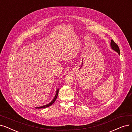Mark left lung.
Returning <instances> with one entry per match:
<instances>
[{
    "label": "left lung",
    "mask_w": 132,
    "mask_h": 132,
    "mask_svg": "<svg viewBox=\"0 0 132 132\" xmlns=\"http://www.w3.org/2000/svg\"><path fill=\"white\" fill-rule=\"evenodd\" d=\"M110 45H111V48L115 50V51H117L119 54H120V49L119 48L118 45L117 44L115 43V42L112 39L111 40V43H110Z\"/></svg>",
    "instance_id": "left-lung-1"
}]
</instances>
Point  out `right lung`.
Instances as JSON below:
<instances>
[{
	"label": "right lung",
	"mask_w": 132,
	"mask_h": 132,
	"mask_svg": "<svg viewBox=\"0 0 132 132\" xmlns=\"http://www.w3.org/2000/svg\"><path fill=\"white\" fill-rule=\"evenodd\" d=\"M59 89H58L57 90V91H56V95H55L54 98L53 99V100H52V101L50 103H49V104H46V105H45V106H42V107H36V108H38V109H39V108H46V107H48L50 106L51 105H52V104H53V103L55 102V101H56V98H57V96H58V94H59Z\"/></svg>",
	"instance_id": "obj_1"
}]
</instances>
